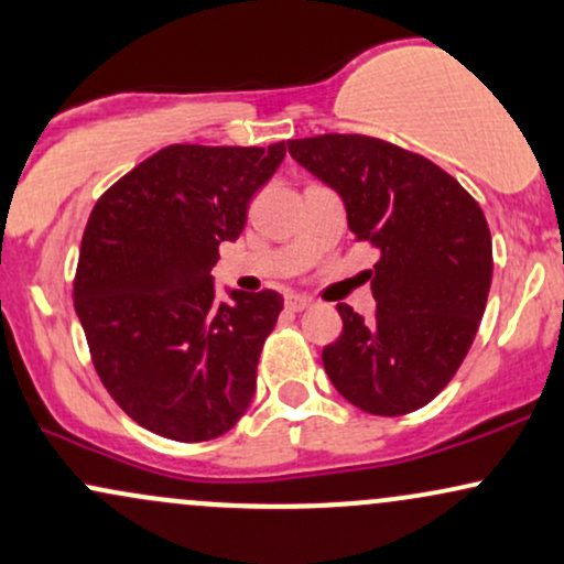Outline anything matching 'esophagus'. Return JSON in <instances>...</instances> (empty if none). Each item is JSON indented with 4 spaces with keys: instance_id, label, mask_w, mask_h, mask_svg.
I'll list each match as a JSON object with an SVG mask.
<instances>
[{
    "instance_id": "obj_1",
    "label": "esophagus",
    "mask_w": 564,
    "mask_h": 564,
    "mask_svg": "<svg viewBox=\"0 0 564 564\" xmlns=\"http://www.w3.org/2000/svg\"><path fill=\"white\" fill-rule=\"evenodd\" d=\"M311 297H306V295H288L284 297V306H288L290 311H303V308H308L311 306Z\"/></svg>"
}]
</instances>
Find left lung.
<instances>
[{"label": "left lung", "mask_w": 564, "mask_h": 564, "mask_svg": "<svg viewBox=\"0 0 564 564\" xmlns=\"http://www.w3.org/2000/svg\"><path fill=\"white\" fill-rule=\"evenodd\" d=\"M290 155L340 192L356 242L380 250L375 319L337 303L343 333L322 361L361 412L401 416L452 382L478 333L494 276L491 229L452 174L367 134L290 139Z\"/></svg>", "instance_id": "left-lung-1"}]
</instances>
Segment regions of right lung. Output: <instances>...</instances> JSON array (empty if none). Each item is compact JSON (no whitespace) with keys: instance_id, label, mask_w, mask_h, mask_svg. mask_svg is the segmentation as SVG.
<instances>
[{"instance_id":"1","label":"right lung","mask_w":564,"mask_h":564,"mask_svg":"<svg viewBox=\"0 0 564 564\" xmlns=\"http://www.w3.org/2000/svg\"><path fill=\"white\" fill-rule=\"evenodd\" d=\"M284 152V142L169 144L91 208L73 303L105 390L150 433L218 438L253 401L282 295L235 290L231 303H218L210 269Z\"/></svg>"}]
</instances>
